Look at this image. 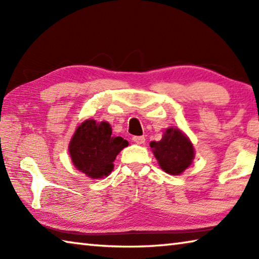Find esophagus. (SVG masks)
Instances as JSON below:
<instances>
[{"instance_id":"esophagus-1","label":"esophagus","mask_w":259,"mask_h":259,"mask_svg":"<svg viewBox=\"0 0 259 259\" xmlns=\"http://www.w3.org/2000/svg\"><path fill=\"white\" fill-rule=\"evenodd\" d=\"M133 140L136 144H138V145H143L145 143V137L144 136H134Z\"/></svg>"}]
</instances>
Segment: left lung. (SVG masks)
<instances>
[{
    "instance_id": "8db88e82",
    "label": "left lung",
    "mask_w": 259,
    "mask_h": 259,
    "mask_svg": "<svg viewBox=\"0 0 259 259\" xmlns=\"http://www.w3.org/2000/svg\"><path fill=\"white\" fill-rule=\"evenodd\" d=\"M150 146L161 169L174 176L186 170L194 159L191 140L177 128H168L160 142H152Z\"/></svg>"
}]
</instances>
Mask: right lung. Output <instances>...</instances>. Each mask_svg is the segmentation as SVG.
I'll list each match as a JSON object with an SVG mask.
<instances>
[{
    "mask_svg": "<svg viewBox=\"0 0 259 259\" xmlns=\"http://www.w3.org/2000/svg\"><path fill=\"white\" fill-rule=\"evenodd\" d=\"M129 145L122 137H113L107 122L87 120L77 126L68 151L73 164L88 177L97 179L108 176L116 155Z\"/></svg>",
    "mask_w": 259,
    "mask_h": 259,
    "instance_id": "obj_1",
    "label": "right lung"
}]
</instances>
